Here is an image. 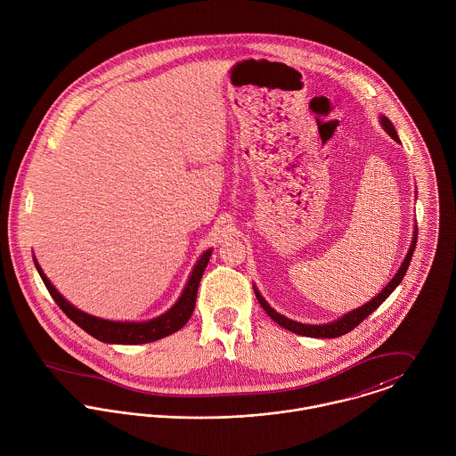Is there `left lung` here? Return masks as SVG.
Returning <instances> with one entry per match:
<instances>
[{"mask_svg":"<svg viewBox=\"0 0 456 456\" xmlns=\"http://www.w3.org/2000/svg\"><path fill=\"white\" fill-rule=\"evenodd\" d=\"M381 126L385 127V131H387L395 142H401L399 136H397V131H395L394 124H392L387 117H381ZM416 240H418V231L414 229V238H412V241H411L409 253L405 255L404 262H403V265L399 267L397 274L392 278V281H390L372 301H369V303L356 307L354 311L346 313L345 316H341L339 320H336V322H332V323H325V325H307V323H299V322L289 320L287 316L276 313L269 304L265 303V299L258 294V290L253 289V290H255V296H256V301L260 303L262 309H264L278 325H281V327H285L287 330L296 332V334H299V336H307V338H339V336H345V334H348L350 330H354L356 325H360L372 311H376V309L379 307V304L385 303V299H387V297L395 290V287L403 281L405 271H407V267H409V262H411V258H412V252H414V247H416Z\"/></svg>","mask_w":456,"mask_h":456,"instance_id":"obj_1","label":"left lung"}]
</instances>
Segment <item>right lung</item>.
<instances>
[{
    "label": "right lung",
    "instance_id": "add662e5",
    "mask_svg": "<svg viewBox=\"0 0 456 456\" xmlns=\"http://www.w3.org/2000/svg\"><path fill=\"white\" fill-rule=\"evenodd\" d=\"M209 255L211 250H206L201 255V258L198 260V264L194 265V271L183 289V294L180 296V299L176 304L166 311L164 314L149 320V322H111V320H102L96 318L93 314H87L80 309H77L73 304L68 303L47 280V276L44 274L42 267L38 265L37 258L35 265L52 296V299L57 303V305L64 311V314L73 320L80 329H84L87 334H91L93 338L100 339L102 343H111V345H143V343H152L157 339H162L166 336L175 334L176 330H180L191 318L194 307H196V297H198V289H200V281L203 278L204 269L209 262Z\"/></svg>",
    "mask_w": 456,
    "mask_h": 456
}]
</instances>
